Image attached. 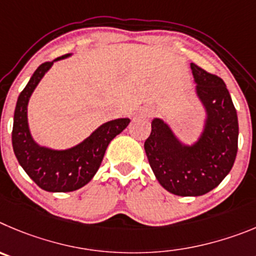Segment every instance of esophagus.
<instances>
[{"mask_svg": "<svg viewBox=\"0 0 256 256\" xmlns=\"http://www.w3.org/2000/svg\"><path fill=\"white\" fill-rule=\"evenodd\" d=\"M142 114H145V116H150V114H153V110L149 107H146V108H142Z\"/></svg>", "mask_w": 256, "mask_h": 256, "instance_id": "1", "label": "esophagus"}]
</instances>
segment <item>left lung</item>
Instances as JSON below:
<instances>
[{"label": "left lung", "instance_id": "left-lung-1", "mask_svg": "<svg viewBox=\"0 0 256 256\" xmlns=\"http://www.w3.org/2000/svg\"><path fill=\"white\" fill-rule=\"evenodd\" d=\"M196 93L206 110V128L194 145H184L162 120L154 118L144 149L160 185L180 196H200L231 171L237 154L238 120L228 89L220 76L195 64Z\"/></svg>", "mask_w": 256, "mask_h": 256}]
</instances>
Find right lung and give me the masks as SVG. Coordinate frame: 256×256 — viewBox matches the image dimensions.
<instances>
[{"label": "right lung", "instance_id": "add662e5", "mask_svg": "<svg viewBox=\"0 0 256 256\" xmlns=\"http://www.w3.org/2000/svg\"><path fill=\"white\" fill-rule=\"evenodd\" d=\"M70 56L58 57L54 61ZM54 61L42 64L20 93L16 102L12 126V148L20 166L40 188L50 192H68L82 188L93 178L104 156L106 149L116 135L130 124L118 118L103 124L90 136L68 150H52L39 146L28 126V102L38 82Z\"/></svg>", "mask_w": 256, "mask_h": 256}]
</instances>
